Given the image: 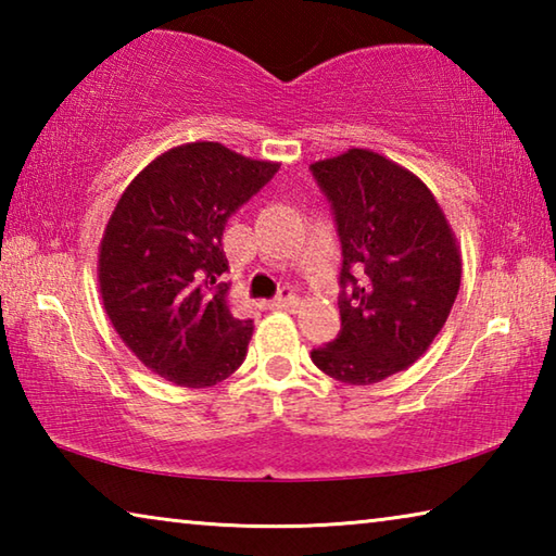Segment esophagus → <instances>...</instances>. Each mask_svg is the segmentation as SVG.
<instances>
[{
    "mask_svg": "<svg viewBox=\"0 0 556 556\" xmlns=\"http://www.w3.org/2000/svg\"><path fill=\"white\" fill-rule=\"evenodd\" d=\"M296 304H299V296L289 287L281 289L279 296L271 301V306H277V308H294Z\"/></svg>",
    "mask_w": 556,
    "mask_h": 556,
    "instance_id": "1",
    "label": "esophagus"
}]
</instances>
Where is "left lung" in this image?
Masks as SVG:
<instances>
[{"label": "left lung", "mask_w": 556, "mask_h": 556, "mask_svg": "<svg viewBox=\"0 0 556 556\" xmlns=\"http://www.w3.org/2000/svg\"><path fill=\"white\" fill-rule=\"evenodd\" d=\"M341 240V331L314 348L318 370L372 384L407 370L444 328L460 255L429 188L370 149L312 164Z\"/></svg>", "instance_id": "left-lung-1"}]
</instances>
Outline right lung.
Returning a JSON list of instances; mask_svg holds the SVG:
<instances>
[{
    "instance_id": "1",
    "label": "right lung",
    "mask_w": 556,
    "mask_h": 556,
    "mask_svg": "<svg viewBox=\"0 0 556 556\" xmlns=\"http://www.w3.org/2000/svg\"><path fill=\"white\" fill-rule=\"evenodd\" d=\"M279 164L218 142L168 149L135 176L102 235L98 279L112 326L149 370L211 388L240 368L252 321L228 308L223 230Z\"/></svg>"
}]
</instances>
